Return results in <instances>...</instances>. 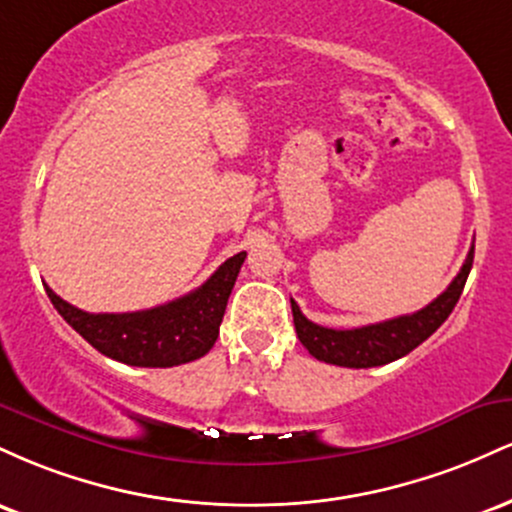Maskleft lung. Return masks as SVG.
Wrapping results in <instances>:
<instances>
[{"instance_id": "8db88e82", "label": "left lung", "mask_w": 512, "mask_h": 512, "mask_svg": "<svg viewBox=\"0 0 512 512\" xmlns=\"http://www.w3.org/2000/svg\"><path fill=\"white\" fill-rule=\"evenodd\" d=\"M472 262L474 248L469 250L460 274L426 308L416 310L411 315H399L392 317V320L375 322V325L354 327V330H330V327L315 325V322H310L301 313L296 301H291L293 325H296L298 339L310 351V356H315L317 361L332 363V366L373 368L397 361V358L414 351L421 342H426L448 320L452 308L460 301Z\"/></svg>"}]
</instances>
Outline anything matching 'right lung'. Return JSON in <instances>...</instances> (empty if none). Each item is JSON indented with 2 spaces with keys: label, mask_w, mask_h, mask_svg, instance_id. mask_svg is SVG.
I'll list each match as a JSON object with an SVG mask.
<instances>
[{
  "label": "right lung",
  "mask_w": 512,
  "mask_h": 512,
  "mask_svg": "<svg viewBox=\"0 0 512 512\" xmlns=\"http://www.w3.org/2000/svg\"><path fill=\"white\" fill-rule=\"evenodd\" d=\"M243 262L245 252H238L199 289L137 313H86L62 301L50 286L45 291L57 313L101 354L127 366L173 368L209 354Z\"/></svg>",
  "instance_id": "add662e5"
}]
</instances>
